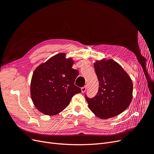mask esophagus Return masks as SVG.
<instances>
[{"mask_svg":"<svg viewBox=\"0 0 154 154\" xmlns=\"http://www.w3.org/2000/svg\"><path fill=\"white\" fill-rule=\"evenodd\" d=\"M87 89V85H85L84 87H83L81 88V90H82V93H84L86 91Z\"/></svg>","mask_w":154,"mask_h":154,"instance_id":"34e87169","label":"esophagus"}]
</instances>
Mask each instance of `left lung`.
<instances>
[{
	"instance_id": "left-lung-1",
	"label": "left lung",
	"mask_w": 154,
	"mask_h": 154,
	"mask_svg": "<svg viewBox=\"0 0 154 154\" xmlns=\"http://www.w3.org/2000/svg\"><path fill=\"white\" fill-rule=\"evenodd\" d=\"M99 89L93 98L86 100L88 108L97 118L106 119L122 113L132 100L131 78L112 59L103 58L94 63Z\"/></svg>"
}]
</instances>
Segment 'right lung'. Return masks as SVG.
I'll return each instance as SVG.
<instances>
[{
    "label": "right lung",
    "instance_id": "obj_1",
    "mask_svg": "<svg viewBox=\"0 0 154 154\" xmlns=\"http://www.w3.org/2000/svg\"><path fill=\"white\" fill-rule=\"evenodd\" d=\"M61 53L40 64L32 74L31 97L32 103L40 112L56 115L63 110L73 96L81 92L74 85L79 72L72 68V58Z\"/></svg>",
    "mask_w": 154,
    "mask_h": 154
}]
</instances>
